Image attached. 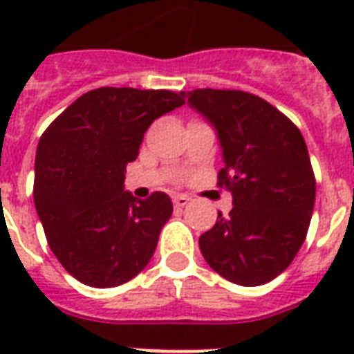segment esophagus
<instances>
[{
    "instance_id": "esophagus-1",
    "label": "esophagus",
    "mask_w": 354,
    "mask_h": 354,
    "mask_svg": "<svg viewBox=\"0 0 354 354\" xmlns=\"http://www.w3.org/2000/svg\"><path fill=\"white\" fill-rule=\"evenodd\" d=\"M188 203H190V197L185 196V194H179V196H175V197H174V205H175V207H177V208L186 207Z\"/></svg>"
}]
</instances>
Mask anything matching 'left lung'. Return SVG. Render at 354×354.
<instances>
[{
    "label": "left lung",
    "instance_id": "obj_1",
    "mask_svg": "<svg viewBox=\"0 0 354 354\" xmlns=\"http://www.w3.org/2000/svg\"><path fill=\"white\" fill-rule=\"evenodd\" d=\"M212 123L225 166L218 186L232 194L229 218L199 236L207 264L240 286H260L286 270L310 225L316 177L295 123L242 90L180 92Z\"/></svg>",
    "mask_w": 354,
    "mask_h": 354
}]
</instances>
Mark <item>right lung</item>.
I'll return each instance as SVG.
<instances>
[{"label":"right lung","mask_w":354,"mask_h":354,"mask_svg":"<svg viewBox=\"0 0 354 354\" xmlns=\"http://www.w3.org/2000/svg\"><path fill=\"white\" fill-rule=\"evenodd\" d=\"M185 103L169 90H90L55 118L35 160V207L53 254L94 288H112L144 270L174 212L168 194L123 192L125 168L144 133Z\"/></svg>","instance_id":"right-lung-1"}]
</instances>
